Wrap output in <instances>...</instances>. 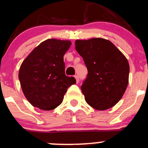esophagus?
Listing matches in <instances>:
<instances>
[{"mask_svg":"<svg viewBox=\"0 0 148 148\" xmlns=\"http://www.w3.org/2000/svg\"><path fill=\"white\" fill-rule=\"evenodd\" d=\"M75 80H76V83H78V82H79L78 76H77V75H75Z\"/></svg>","mask_w":148,"mask_h":148,"instance_id":"obj_1","label":"esophagus"}]
</instances>
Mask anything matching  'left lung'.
Masks as SVG:
<instances>
[{
	"label": "left lung",
	"mask_w": 148,
	"mask_h": 148,
	"mask_svg": "<svg viewBox=\"0 0 148 148\" xmlns=\"http://www.w3.org/2000/svg\"><path fill=\"white\" fill-rule=\"evenodd\" d=\"M75 45L88 69L81 86L85 100L96 110L110 109L122 99L128 85L127 58L112 42L103 38L77 39Z\"/></svg>",
	"instance_id": "left-lung-1"
}]
</instances>
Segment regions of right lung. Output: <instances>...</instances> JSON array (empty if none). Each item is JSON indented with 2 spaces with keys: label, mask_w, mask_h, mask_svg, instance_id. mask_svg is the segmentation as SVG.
I'll list each match as a JSON object with an SVG mask.
<instances>
[{
  "label": "right lung",
  "mask_w": 148,
  "mask_h": 148,
  "mask_svg": "<svg viewBox=\"0 0 148 148\" xmlns=\"http://www.w3.org/2000/svg\"><path fill=\"white\" fill-rule=\"evenodd\" d=\"M68 40L49 39L35 47L23 61L18 73L21 89L29 103L42 110H52L76 80L65 74L63 57Z\"/></svg>",
  "instance_id": "obj_1"
}]
</instances>
